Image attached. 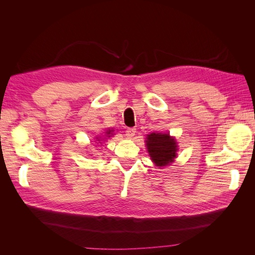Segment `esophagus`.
Wrapping results in <instances>:
<instances>
[{"mask_svg":"<svg viewBox=\"0 0 255 255\" xmlns=\"http://www.w3.org/2000/svg\"><path fill=\"white\" fill-rule=\"evenodd\" d=\"M135 134H136V128H127V130H126L127 137L133 138L135 136Z\"/></svg>","mask_w":255,"mask_h":255,"instance_id":"obj_1","label":"esophagus"}]
</instances>
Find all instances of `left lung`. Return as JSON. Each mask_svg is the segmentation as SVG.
<instances>
[{
	"label": "left lung",
	"instance_id": "obj_1",
	"mask_svg": "<svg viewBox=\"0 0 255 255\" xmlns=\"http://www.w3.org/2000/svg\"><path fill=\"white\" fill-rule=\"evenodd\" d=\"M145 142L151 159L156 166H166L174 160L177 145L174 138L169 134L152 133L146 137Z\"/></svg>",
	"mask_w": 255,
	"mask_h": 255
}]
</instances>
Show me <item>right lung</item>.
Here are the masks:
<instances>
[{
    "label": "right lung",
    "instance_id": "right-lung-1",
    "mask_svg": "<svg viewBox=\"0 0 255 255\" xmlns=\"http://www.w3.org/2000/svg\"><path fill=\"white\" fill-rule=\"evenodd\" d=\"M106 133H107V135H110V134L112 133V130H111V129H110V130H107V132H106Z\"/></svg>",
    "mask_w": 255,
    "mask_h": 255
}]
</instances>
